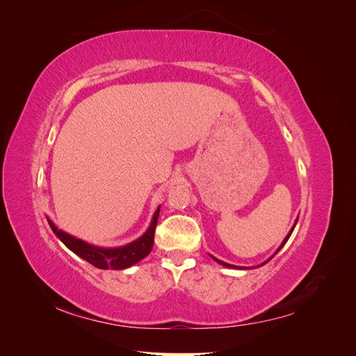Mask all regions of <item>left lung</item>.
I'll return each mask as SVG.
<instances>
[{
  "label": "left lung",
  "mask_w": 356,
  "mask_h": 356,
  "mask_svg": "<svg viewBox=\"0 0 356 356\" xmlns=\"http://www.w3.org/2000/svg\"><path fill=\"white\" fill-rule=\"evenodd\" d=\"M294 227H296V225H294ZM294 227H293V229H291V232H289V234H288V236H286V238H285V241H284V242H282V245H281V248H282V246H284V245H285V243H286V241H288V239H289V236H291V233H293V230H294ZM281 248H279V250H277V251H276V252H279V251H281ZM213 260H215V261H218V263H220V264H222V266H225V267H236V266H232V264H227V263H224V261H220V260H217V258H213ZM267 261H268V260H267ZM267 261H266V263H267ZM263 264H264V263H263Z\"/></svg>",
  "instance_id": "obj_1"
}]
</instances>
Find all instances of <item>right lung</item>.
<instances>
[{"label":"right lung","instance_id":"add662e5","mask_svg":"<svg viewBox=\"0 0 356 356\" xmlns=\"http://www.w3.org/2000/svg\"><path fill=\"white\" fill-rule=\"evenodd\" d=\"M159 211H156L152 225H149L148 230L144 236L136 239L135 242L120 246V248H98L83 242L81 239L74 238V236L58 230V227L49 220L50 227L58 238L62 241L68 250H71L74 254L81 257L83 260L90 263L92 266L98 268H113V270H122V268L131 267L135 263L141 261L144 257H147L153 250L154 243V233H156V225L159 218Z\"/></svg>","mask_w":356,"mask_h":356}]
</instances>
